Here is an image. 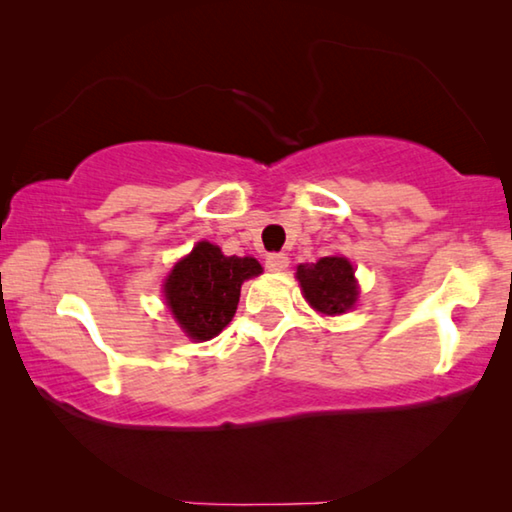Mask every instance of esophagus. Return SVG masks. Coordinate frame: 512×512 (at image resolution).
Here are the masks:
<instances>
[{
    "label": "esophagus",
    "mask_w": 512,
    "mask_h": 512,
    "mask_svg": "<svg viewBox=\"0 0 512 512\" xmlns=\"http://www.w3.org/2000/svg\"><path fill=\"white\" fill-rule=\"evenodd\" d=\"M287 264H289L287 255H282V253L266 255V269H269V271H285Z\"/></svg>",
    "instance_id": "obj_1"
}]
</instances>
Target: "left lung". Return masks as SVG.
<instances>
[{
    "mask_svg": "<svg viewBox=\"0 0 512 512\" xmlns=\"http://www.w3.org/2000/svg\"><path fill=\"white\" fill-rule=\"evenodd\" d=\"M305 299L324 315H340L352 308L358 289L354 266L345 257H322L317 264H301L296 269Z\"/></svg>",
    "mask_w": 512,
    "mask_h": 512,
    "instance_id": "8db88e82",
    "label": "left lung"
}]
</instances>
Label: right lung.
Returning a JSON list of instances; mask_svg holds the SVG:
<instances>
[{"label":"right lung","mask_w":512,"mask_h":512,"mask_svg":"<svg viewBox=\"0 0 512 512\" xmlns=\"http://www.w3.org/2000/svg\"><path fill=\"white\" fill-rule=\"evenodd\" d=\"M253 257H225L209 241L174 266L165 282V299L172 315L193 340H209L232 322L243 280L259 276Z\"/></svg>","instance_id":"obj_1"}]
</instances>
